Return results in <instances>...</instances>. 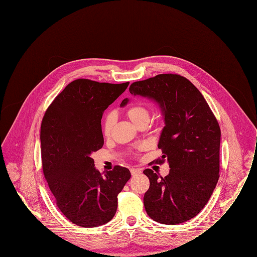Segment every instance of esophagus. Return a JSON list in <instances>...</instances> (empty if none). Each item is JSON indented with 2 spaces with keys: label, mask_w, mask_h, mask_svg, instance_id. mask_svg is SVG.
I'll use <instances>...</instances> for the list:
<instances>
[{
  "label": "esophagus",
  "mask_w": 257,
  "mask_h": 257,
  "mask_svg": "<svg viewBox=\"0 0 257 257\" xmlns=\"http://www.w3.org/2000/svg\"><path fill=\"white\" fill-rule=\"evenodd\" d=\"M141 173H142V170H141V169H135V168L131 169V174H132L133 176H137V175H139V174H141Z\"/></svg>",
  "instance_id": "34e87169"
}]
</instances>
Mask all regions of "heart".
Here are the masks:
<instances>
[{"label": "heart", "instance_id": "heart-1", "mask_svg": "<svg viewBox=\"0 0 257 257\" xmlns=\"http://www.w3.org/2000/svg\"><path fill=\"white\" fill-rule=\"evenodd\" d=\"M126 116L131 119V121L136 124L137 126L144 122L148 121L150 119V110L149 108L142 102H136L132 105H130L125 110ZM115 123V116L113 113H108L102 123V133L105 137H109L111 134V131L113 128V125Z\"/></svg>", "mask_w": 257, "mask_h": 257}]
</instances>
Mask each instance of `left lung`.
I'll return each mask as SVG.
<instances>
[{
	"mask_svg": "<svg viewBox=\"0 0 257 257\" xmlns=\"http://www.w3.org/2000/svg\"><path fill=\"white\" fill-rule=\"evenodd\" d=\"M133 95L160 104L165 126L159 149L168 161L165 178L144 171L150 188L144 196L148 215L162 224L176 225L195 217L209 201L219 179L221 131L207 101L196 86L178 74H159L130 86ZM124 98L120 106L126 105Z\"/></svg>",
	"mask_w": 257,
	"mask_h": 257,
	"instance_id": "obj_1",
	"label": "left lung"
}]
</instances>
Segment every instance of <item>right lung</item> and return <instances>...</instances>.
Segmentation results:
<instances>
[{
    "label": "right lung",
    "instance_id": "obj_1",
    "mask_svg": "<svg viewBox=\"0 0 257 257\" xmlns=\"http://www.w3.org/2000/svg\"><path fill=\"white\" fill-rule=\"evenodd\" d=\"M128 84L76 79L55 97L42 119L44 177L59 210L78 226L109 222L117 209V195L131 178L130 170L120 166L100 174L91 158L103 146V111Z\"/></svg>",
    "mask_w": 257,
    "mask_h": 257
}]
</instances>
